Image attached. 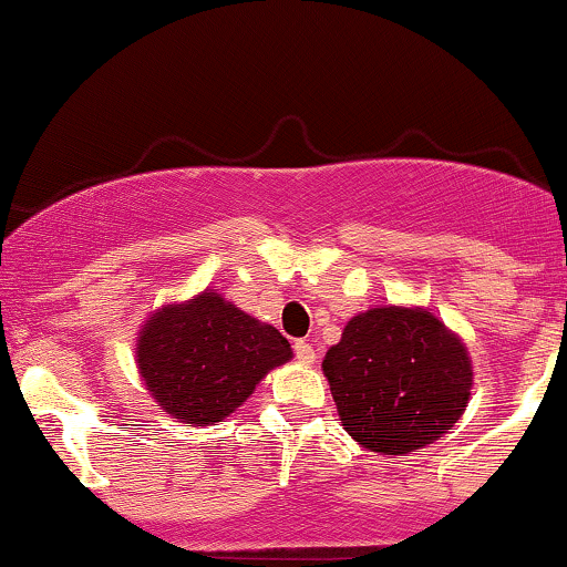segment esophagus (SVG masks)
I'll return each mask as SVG.
<instances>
[{"mask_svg":"<svg viewBox=\"0 0 567 567\" xmlns=\"http://www.w3.org/2000/svg\"><path fill=\"white\" fill-rule=\"evenodd\" d=\"M295 352H297V361L299 363H305V365L316 363V350H312V344L308 342V339H297Z\"/></svg>","mask_w":567,"mask_h":567,"instance_id":"obj_1","label":"esophagus"}]
</instances>
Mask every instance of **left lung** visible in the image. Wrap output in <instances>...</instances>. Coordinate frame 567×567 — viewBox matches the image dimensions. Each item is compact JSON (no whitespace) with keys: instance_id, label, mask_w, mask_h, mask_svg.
I'll use <instances>...</instances> for the list:
<instances>
[{"instance_id":"obj_1","label":"left lung","mask_w":567,"mask_h":567,"mask_svg":"<svg viewBox=\"0 0 567 567\" xmlns=\"http://www.w3.org/2000/svg\"><path fill=\"white\" fill-rule=\"evenodd\" d=\"M321 369L344 432L384 456L441 441L462 419L475 382L464 339L427 308L405 305L352 316Z\"/></svg>"}]
</instances>
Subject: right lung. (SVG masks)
Listing matches in <instances>:
<instances>
[{"label":"right lung","instance_id":"1","mask_svg":"<svg viewBox=\"0 0 567 567\" xmlns=\"http://www.w3.org/2000/svg\"><path fill=\"white\" fill-rule=\"evenodd\" d=\"M291 355L276 326L257 321L217 289L153 310L135 344L145 390L185 427L223 422Z\"/></svg>","mask_w":567,"mask_h":567}]
</instances>
